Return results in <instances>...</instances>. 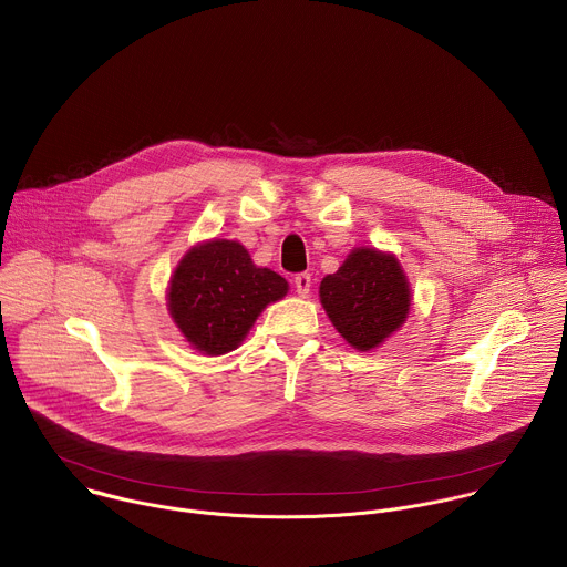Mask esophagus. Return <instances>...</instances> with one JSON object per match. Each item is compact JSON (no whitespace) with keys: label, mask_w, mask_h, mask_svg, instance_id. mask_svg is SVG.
<instances>
[{"label":"esophagus","mask_w":567,"mask_h":567,"mask_svg":"<svg viewBox=\"0 0 567 567\" xmlns=\"http://www.w3.org/2000/svg\"><path fill=\"white\" fill-rule=\"evenodd\" d=\"M310 286H312V277H310L308 272H299V275L295 277V288H297V292H299L301 297H306V295L310 292Z\"/></svg>","instance_id":"34e87169"}]
</instances>
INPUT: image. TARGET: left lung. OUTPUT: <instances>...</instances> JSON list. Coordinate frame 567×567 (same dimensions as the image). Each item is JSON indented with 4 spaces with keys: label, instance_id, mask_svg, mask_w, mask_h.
I'll list each match as a JSON object with an SVG mask.
<instances>
[{
    "label": "left lung",
    "instance_id": "left-lung-1",
    "mask_svg": "<svg viewBox=\"0 0 567 567\" xmlns=\"http://www.w3.org/2000/svg\"><path fill=\"white\" fill-rule=\"evenodd\" d=\"M319 297L334 328L357 350L377 348L410 310V288L399 261L374 248L348 255L334 275L323 277Z\"/></svg>",
    "mask_w": 567,
    "mask_h": 567
}]
</instances>
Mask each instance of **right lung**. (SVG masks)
Masks as SVG:
<instances>
[{
	"instance_id": "add662e5",
	"label": "right lung",
	"mask_w": 567,
	"mask_h": 567,
	"mask_svg": "<svg viewBox=\"0 0 567 567\" xmlns=\"http://www.w3.org/2000/svg\"><path fill=\"white\" fill-rule=\"evenodd\" d=\"M288 292V281L257 268L248 250L228 239L195 246L175 270L168 310L184 337L206 354L235 350L259 312Z\"/></svg>"
}]
</instances>
